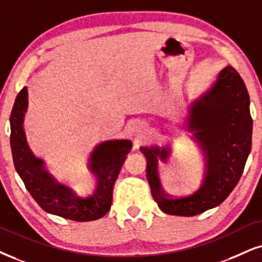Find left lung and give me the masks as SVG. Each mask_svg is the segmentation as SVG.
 Segmentation results:
<instances>
[{"mask_svg": "<svg viewBox=\"0 0 262 262\" xmlns=\"http://www.w3.org/2000/svg\"><path fill=\"white\" fill-rule=\"evenodd\" d=\"M249 93L233 67L219 74L211 89L193 103L189 128L195 131L206 154L203 185L190 195L173 198L165 194L158 177V159L163 161L170 148L142 147L147 159V179L151 195L165 214L194 216L220 205L237 186L251 149L253 119Z\"/></svg>", "mask_w": 262, "mask_h": 262, "instance_id": "obj_1", "label": "left lung"}]
</instances>
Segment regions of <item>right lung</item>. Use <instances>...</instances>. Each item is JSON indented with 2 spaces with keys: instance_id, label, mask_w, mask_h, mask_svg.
Segmentation results:
<instances>
[{
  "instance_id": "right-lung-1",
  "label": "right lung",
  "mask_w": 262,
  "mask_h": 262,
  "mask_svg": "<svg viewBox=\"0 0 262 262\" xmlns=\"http://www.w3.org/2000/svg\"><path fill=\"white\" fill-rule=\"evenodd\" d=\"M28 108V89L18 93L11 118V149L13 163L35 202L45 211L73 221H93L109 211L113 188L132 143L128 140L106 141L93 150L90 167L98 182L91 195L81 198L68 187L54 181L45 170L43 161L31 153L25 140L23 118Z\"/></svg>"
}]
</instances>
